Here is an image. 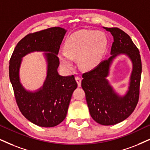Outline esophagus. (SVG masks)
I'll return each mask as SVG.
<instances>
[{"label": "esophagus", "instance_id": "34e87169", "mask_svg": "<svg viewBox=\"0 0 150 150\" xmlns=\"http://www.w3.org/2000/svg\"><path fill=\"white\" fill-rule=\"evenodd\" d=\"M75 79H76V81L77 83V85H78V86L80 87L81 86V78L78 76H76L75 77Z\"/></svg>", "mask_w": 150, "mask_h": 150}]
</instances>
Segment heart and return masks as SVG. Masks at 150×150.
<instances>
[{"instance_id": "1", "label": "heart", "mask_w": 150, "mask_h": 150, "mask_svg": "<svg viewBox=\"0 0 150 150\" xmlns=\"http://www.w3.org/2000/svg\"><path fill=\"white\" fill-rule=\"evenodd\" d=\"M107 46V39L103 33L80 30L68 38L64 45L66 52H60L59 59L65 69H71L73 59L78 58L80 69H91L99 63Z\"/></svg>"}]
</instances>
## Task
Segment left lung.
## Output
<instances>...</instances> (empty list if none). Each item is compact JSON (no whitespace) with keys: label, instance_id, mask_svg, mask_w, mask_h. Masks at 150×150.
<instances>
[{"label":"left lung","instance_id":"8db88e82","mask_svg":"<svg viewBox=\"0 0 150 150\" xmlns=\"http://www.w3.org/2000/svg\"><path fill=\"white\" fill-rule=\"evenodd\" d=\"M104 28L113 37L111 57L82 74L81 87L92 118L102 125H113L127 118L137 105L142 64L139 50L127 34L117 28ZM120 54H127L133 63L129 91L123 97L115 93L105 79L113 59Z\"/></svg>","mask_w":150,"mask_h":150}]
</instances>
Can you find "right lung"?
<instances>
[{
    "label": "right lung",
    "instance_id": "1",
    "mask_svg": "<svg viewBox=\"0 0 150 150\" xmlns=\"http://www.w3.org/2000/svg\"><path fill=\"white\" fill-rule=\"evenodd\" d=\"M66 32L64 28L53 27L28 34L17 43L9 60V79L18 109L25 117L39 127H52L65 119L72 94L77 87L74 75L64 77L57 72V54ZM34 51L49 52L46 53L47 79L42 88L33 93L22 86L18 71L21 58Z\"/></svg>",
    "mask_w": 150,
    "mask_h": 150
}]
</instances>
